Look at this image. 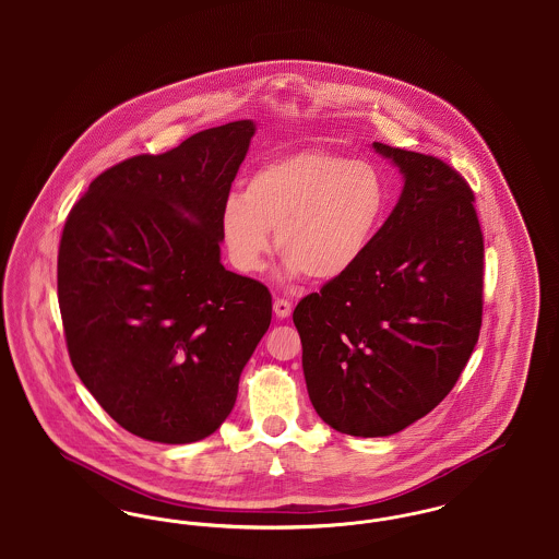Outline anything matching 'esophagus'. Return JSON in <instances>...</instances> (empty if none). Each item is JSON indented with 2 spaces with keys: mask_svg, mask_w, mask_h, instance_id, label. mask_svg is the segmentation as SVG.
<instances>
[{
  "mask_svg": "<svg viewBox=\"0 0 559 559\" xmlns=\"http://www.w3.org/2000/svg\"><path fill=\"white\" fill-rule=\"evenodd\" d=\"M293 304L289 299H283V297H276L274 299V314L276 319H287L292 314Z\"/></svg>",
  "mask_w": 559,
  "mask_h": 559,
  "instance_id": "obj_1",
  "label": "esophagus"
}]
</instances>
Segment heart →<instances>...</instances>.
I'll return each instance as SVG.
<instances>
[{"label": "heart", "mask_w": 559, "mask_h": 559, "mask_svg": "<svg viewBox=\"0 0 559 559\" xmlns=\"http://www.w3.org/2000/svg\"><path fill=\"white\" fill-rule=\"evenodd\" d=\"M385 210L388 185L377 165L310 148L258 167L242 199L224 203L219 233L240 272L264 267L276 230L285 272L326 283L367 255Z\"/></svg>", "instance_id": "1"}]
</instances>
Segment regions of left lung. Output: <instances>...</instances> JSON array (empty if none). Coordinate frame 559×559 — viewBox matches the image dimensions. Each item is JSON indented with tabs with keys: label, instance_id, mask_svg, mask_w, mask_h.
Here are the masks:
<instances>
[{
	"label": "left lung",
	"instance_id": "left-lung-1",
	"mask_svg": "<svg viewBox=\"0 0 559 559\" xmlns=\"http://www.w3.org/2000/svg\"><path fill=\"white\" fill-rule=\"evenodd\" d=\"M404 178L367 255L306 295L293 322L326 426L392 436L449 396L481 326L484 237L474 192L444 160L372 142Z\"/></svg>",
	"mask_w": 559,
	"mask_h": 559
}]
</instances>
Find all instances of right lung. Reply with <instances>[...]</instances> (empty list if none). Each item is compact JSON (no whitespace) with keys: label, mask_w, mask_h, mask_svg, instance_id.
<instances>
[{"label":"right lung","mask_w":559,"mask_h":559,"mask_svg":"<svg viewBox=\"0 0 559 559\" xmlns=\"http://www.w3.org/2000/svg\"><path fill=\"white\" fill-rule=\"evenodd\" d=\"M255 123L190 135L103 171L58 249V304L83 385L133 436L207 438L272 319L262 283L219 262V213Z\"/></svg>","instance_id":"obj_1"}]
</instances>
